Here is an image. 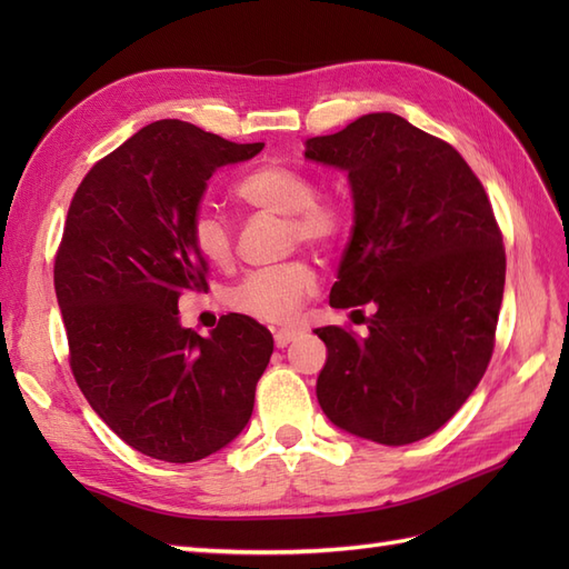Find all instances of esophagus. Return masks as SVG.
<instances>
[{"label":"esophagus","instance_id":"1","mask_svg":"<svg viewBox=\"0 0 569 569\" xmlns=\"http://www.w3.org/2000/svg\"><path fill=\"white\" fill-rule=\"evenodd\" d=\"M298 337V330H273V340H276V347H288Z\"/></svg>","mask_w":569,"mask_h":569}]
</instances>
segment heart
<instances>
[{"mask_svg": "<svg viewBox=\"0 0 569 569\" xmlns=\"http://www.w3.org/2000/svg\"><path fill=\"white\" fill-rule=\"evenodd\" d=\"M232 196L253 210L286 214V241L296 247L303 241L316 249H332L347 229V208L330 192H318L312 178L286 163H263L251 168L232 186ZM190 239L200 257L229 269L234 261V234L220 214L198 210L190 220ZM316 269L303 259H291L266 269L249 271L229 288L227 303L241 316L261 322H291L298 308L316 293Z\"/></svg>", "mask_w": 569, "mask_h": 569, "instance_id": "heart-1", "label": "heart"}]
</instances>
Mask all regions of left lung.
<instances>
[{"mask_svg":"<svg viewBox=\"0 0 569 569\" xmlns=\"http://www.w3.org/2000/svg\"><path fill=\"white\" fill-rule=\"evenodd\" d=\"M306 159L347 171L355 198L330 306H377L367 337L316 330L320 408L357 438L418 442L462 408L493 352L506 251L487 190L450 143L391 112L308 139Z\"/></svg>","mask_w":569,"mask_h":569,"instance_id":"left-lung-1","label":"left lung"}]
</instances>
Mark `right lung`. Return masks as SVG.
<instances>
[{
    "label": "right lung",
    "mask_w": 569,
    "mask_h": 569,
    "mask_svg": "<svg viewBox=\"0 0 569 569\" xmlns=\"http://www.w3.org/2000/svg\"><path fill=\"white\" fill-rule=\"evenodd\" d=\"M261 149L161 119L94 163L70 200L53 283L72 377L147 457L198 462L251 418L271 332L229 312L202 337L180 325L178 298L208 291V261L190 239L208 180Z\"/></svg>",
    "instance_id": "obj_1"
}]
</instances>
